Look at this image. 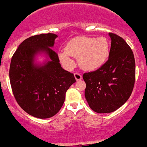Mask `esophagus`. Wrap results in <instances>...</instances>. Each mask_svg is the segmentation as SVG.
Instances as JSON below:
<instances>
[{"mask_svg": "<svg viewBox=\"0 0 147 147\" xmlns=\"http://www.w3.org/2000/svg\"><path fill=\"white\" fill-rule=\"evenodd\" d=\"M74 76H75V78H76V81H80V80L82 79V76L80 73L78 72H76V73H74Z\"/></svg>", "mask_w": 147, "mask_h": 147, "instance_id": "obj_1", "label": "esophagus"}]
</instances>
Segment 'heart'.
I'll use <instances>...</instances> for the list:
<instances>
[{"instance_id":"b5f03b06","label":"heart","mask_w":147,"mask_h":147,"mask_svg":"<svg viewBox=\"0 0 147 147\" xmlns=\"http://www.w3.org/2000/svg\"><path fill=\"white\" fill-rule=\"evenodd\" d=\"M109 54V43L105 37L77 36L68 42L66 50L60 51L58 57L66 67H73L75 62L71 57H74L78 59L82 69L92 71L103 66Z\"/></svg>"}]
</instances>
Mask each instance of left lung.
<instances>
[{
	"instance_id": "obj_1",
	"label": "left lung",
	"mask_w": 147,
	"mask_h": 147,
	"mask_svg": "<svg viewBox=\"0 0 147 147\" xmlns=\"http://www.w3.org/2000/svg\"><path fill=\"white\" fill-rule=\"evenodd\" d=\"M111 39L108 60L96 71L86 72L85 98L92 111L111 113L130 97L135 81V60L129 45L119 36L109 33Z\"/></svg>"
}]
</instances>
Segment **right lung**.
<instances>
[{
    "label": "right lung",
    "mask_w": 147,
    "mask_h": 147,
    "mask_svg": "<svg viewBox=\"0 0 147 147\" xmlns=\"http://www.w3.org/2000/svg\"><path fill=\"white\" fill-rule=\"evenodd\" d=\"M57 37L54 34L30 36L21 43L11 60L9 74L15 98L34 117L55 116L62 108L67 90L76 81L73 74L61 67L58 55L51 49ZM39 52L46 53L50 59L43 66L34 63Z\"/></svg>",
    "instance_id": "obj_1"
}]
</instances>
